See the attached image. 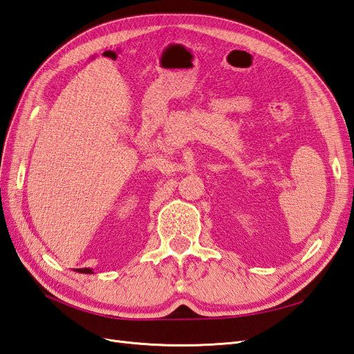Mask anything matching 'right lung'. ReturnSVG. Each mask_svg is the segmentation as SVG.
Wrapping results in <instances>:
<instances>
[{"label":"right lung","mask_w":354,"mask_h":354,"mask_svg":"<svg viewBox=\"0 0 354 354\" xmlns=\"http://www.w3.org/2000/svg\"><path fill=\"white\" fill-rule=\"evenodd\" d=\"M77 272H81V273H93L90 269H80Z\"/></svg>","instance_id":"add662e5"}]
</instances>
